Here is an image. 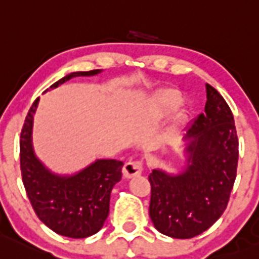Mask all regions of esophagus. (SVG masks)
I'll list each match as a JSON object with an SVG mask.
<instances>
[{"label":"esophagus","instance_id":"1","mask_svg":"<svg viewBox=\"0 0 259 259\" xmlns=\"http://www.w3.org/2000/svg\"><path fill=\"white\" fill-rule=\"evenodd\" d=\"M143 172V164L140 161H129L126 162L122 168V174L126 179L135 178Z\"/></svg>","mask_w":259,"mask_h":259}]
</instances>
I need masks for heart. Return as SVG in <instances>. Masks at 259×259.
<instances>
[{
  "label": "heart",
  "instance_id": "obj_1",
  "mask_svg": "<svg viewBox=\"0 0 259 259\" xmlns=\"http://www.w3.org/2000/svg\"><path fill=\"white\" fill-rule=\"evenodd\" d=\"M182 102L181 93L176 89H166L159 95L156 100V111L159 115L165 116L168 115L172 110H175L179 107L180 103ZM182 120V114H179L178 116L174 120V125L178 126V125Z\"/></svg>",
  "mask_w": 259,
  "mask_h": 259
}]
</instances>
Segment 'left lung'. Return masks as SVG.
Returning <instances> with one entry per match:
<instances>
[{
    "label": "left lung",
    "mask_w": 259,
    "mask_h": 259,
    "mask_svg": "<svg viewBox=\"0 0 259 259\" xmlns=\"http://www.w3.org/2000/svg\"><path fill=\"white\" fill-rule=\"evenodd\" d=\"M205 113L194 119L186 141V167L179 174L154 168L149 175V214L162 235L186 239L201 235L221 217L236 180L238 139L223 97L206 84Z\"/></svg>",
    "instance_id": "1"
}]
</instances>
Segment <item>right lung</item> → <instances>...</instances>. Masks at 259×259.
<instances>
[{
	"label": "right lung",
	"mask_w": 259,
	"mask_h": 259,
	"mask_svg": "<svg viewBox=\"0 0 259 259\" xmlns=\"http://www.w3.org/2000/svg\"><path fill=\"white\" fill-rule=\"evenodd\" d=\"M102 69L73 72L52 84L47 91L75 77H92ZM46 91V92H47ZM39 98L26 116L21 133V171L24 189L38 219L61 236L85 238L104 225L114 185L121 180L124 162L98 159L73 175L52 172L37 157L33 148V120Z\"/></svg>",
	"instance_id": "add662e5"
}]
</instances>
